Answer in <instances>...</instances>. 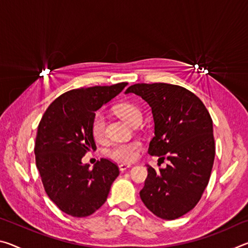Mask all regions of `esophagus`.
Wrapping results in <instances>:
<instances>
[{
  "label": "esophagus",
  "instance_id": "obj_1",
  "mask_svg": "<svg viewBox=\"0 0 248 248\" xmlns=\"http://www.w3.org/2000/svg\"><path fill=\"white\" fill-rule=\"evenodd\" d=\"M130 167H131V165H130V164H120L119 170H120V171H124V170H127L128 169H130Z\"/></svg>",
  "mask_w": 248,
  "mask_h": 248
}]
</instances>
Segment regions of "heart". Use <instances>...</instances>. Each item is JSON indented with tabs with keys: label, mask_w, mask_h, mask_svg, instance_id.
I'll return each mask as SVG.
<instances>
[{
	"label": "heart",
	"mask_w": 248,
	"mask_h": 248,
	"mask_svg": "<svg viewBox=\"0 0 248 248\" xmlns=\"http://www.w3.org/2000/svg\"><path fill=\"white\" fill-rule=\"evenodd\" d=\"M116 112L121 119L125 123L132 125L136 123H141L142 114L141 110L132 104H121L116 107ZM105 124L106 119L103 114H96L93 121H92V136L97 142H103L105 140ZM141 144L139 142H129V143H118L115 144L108 151V156L116 159L118 162L130 163L139 156V151Z\"/></svg>",
	"instance_id": "1"
}]
</instances>
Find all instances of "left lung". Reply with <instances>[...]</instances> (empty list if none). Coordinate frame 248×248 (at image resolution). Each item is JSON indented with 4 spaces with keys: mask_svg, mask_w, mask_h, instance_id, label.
<instances>
[{
    "mask_svg": "<svg viewBox=\"0 0 248 248\" xmlns=\"http://www.w3.org/2000/svg\"><path fill=\"white\" fill-rule=\"evenodd\" d=\"M133 93L152 109L154 137L149 154L167 156L165 169L148 165L141 200L164 220L186 215L198 203L209 183L216 146L213 124L203 103L182 86L166 83L134 84Z\"/></svg>",
    "mask_w": 248,
    "mask_h": 248,
    "instance_id": "left-lung-1",
    "label": "left lung"
}]
</instances>
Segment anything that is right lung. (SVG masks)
I'll return each instance as SVG.
<instances>
[{
    "mask_svg": "<svg viewBox=\"0 0 248 248\" xmlns=\"http://www.w3.org/2000/svg\"><path fill=\"white\" fill-rule=\"evenodd\" d=\"M128 83L72 90L50 104L37 130L35 155L41 182L50 199L69 216L93 215L106 201L119 169L107 158L90 170L86 152L96 149L92 121L103 105Z\"/></svg>",
    "mask_w": 248,
    "mask_h": 248,
    "instance_id": "1",
    "label": "right lung"
}]
</instances>
